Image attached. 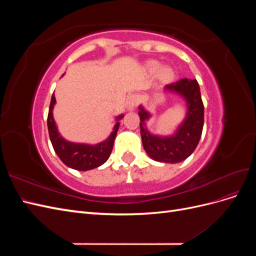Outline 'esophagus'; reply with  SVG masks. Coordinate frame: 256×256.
Masks as SVG:
<instances>
[{
	"instance_id": "1",
	"label": "esophagus",
	"mask_w": 256,
	"mask_h": 256,
	"mask_svg": "<svg viewBox=\"0 0 256 256\" xmlns=\"http://www.w3.org/2000/svg\"><path fill=\"white\" fill-rule=\"evenodd\" d=\"M138 95H136V94H131V95H129L128 96V98H127V108H128V110H134V108L138 106Z\"/></svg>"
}]
</instances>
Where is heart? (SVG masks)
Returning a JSON list of instances; mask_svg holds the SVG:
<instances>
[{"label":"heart","instance_id":"b5f03b06","mask_svg":"<svg viewBox=\"0 0 256 256\" xmlns=\"http://www.w3.org/2000/svg\"><path fill=\"white\" fill-rule=\"evenodd\" d=\"M150 67L152 70L154 72V70H157V69H158V64L154 63V62H152V63L150 64ZM171 74H172V72H171V69H170V68L164 67V68L160 69V76H162V78L168 79V78H170V76H171Z\"/></svg>","mask_w":256,"mask_h":256}]
</instances>
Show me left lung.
I'll return each mask as SVG.
<instances>
[{
	"label": "left lung",
	"instance_id": "obj_1",
	"mask_svg": "<svg viewBox=\"0 0 256 256\" xmlns=\"http://www.w3.org/2000/svg\"><path fill=\"white\" fill-rule=\"evenodd\" d=\"M164 90L176 92L184 99L188 108L187 115L174 134L154 136L148 132L145 124V120L150 118V114L140 106L138 115L141 120L142 143L145 152L152 159L166 164H178L187 159L200 142L204 126V104L196 80L184 78L166 85Z\"/></svg>",
	"mask_w": 256,
	"mask_h": 256
}]
</instances>
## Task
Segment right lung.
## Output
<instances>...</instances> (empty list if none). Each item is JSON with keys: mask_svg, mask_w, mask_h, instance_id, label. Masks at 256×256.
Segmentation results:
<instances>
[{"mask_svg": "<svg viewBox=\"0 0 256 256\" xmlns=\"http://www.w3.org/2000/svg\"><path fill=\"white\" fill-rule=\"evenodd\" d=\"M56 102V100L53 92L48 113V130L54 152H56L58 158L63 161L65 166L74 170H78V171H88V170H92L104 164L110 157L115 136L120 127V120L124 115L122 114L116 118L118 122L115 124L112 134L106 140L96 145L74 143L66 141L58 134L56 122L53 118V106Z\"/></svg>", "mask_w": 256, "mask_h": 256, "instance_id": "right-lung-1", "label": "right lung"}]
</instances>
